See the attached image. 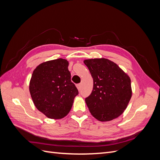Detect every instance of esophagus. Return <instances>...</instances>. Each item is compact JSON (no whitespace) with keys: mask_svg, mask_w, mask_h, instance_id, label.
I'll return each mask as SVG.
<instances>
[{"mask_svg":"<svg viewBox=\"0 0 160 160\" xmlns=\"http://www.w3.org/2000/svg\"><path fill=\"white\" fill-rule=\"evenodd\" d=\"M76 86H77V89H78V90L80 91L81 90V84H77Z\"/></svg>","mask_w":160,"mask_h":160,"instance_id":"34e87169","label":"esophagus"}]
</instances>
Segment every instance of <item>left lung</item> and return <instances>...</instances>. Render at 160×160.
I'll return each instance as SVG.
<instances>
[{
    "instance_id": "8db88e82",
    "label": "left lung",
    "mask_w": 160,
    "mask_h": 160,
    "mask_svg": "<svg viewBox=\"0 0 160 160\" xmlns=\"http://www.w3.org/2000/svg\"><path fill=\"white\" fill-rule=\"evenodd\" d=\"M93 79V88L85 102L91 115L100 122L118 118L132 95L131 79L120 67L105 58L84 60Z\"/></svg>"
}]
</instances>
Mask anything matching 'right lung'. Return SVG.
<instances>
[{"mask_svg":"<svg viewBox=\"0 0 160 160\" xmlns=\"http://www.w3.org/2000/svg\"><path fill=\"white\" fill-rule=\"evenodd\" d=\"M69 62L57 59L38 65L29 83L31 98L37 109L46 117L58 119L69 113L79 92L71 81Z\"/></svg>","mask_w":160,"mask_h":160,"instance_id":"obj_1","label":"right lung"}]
</instances>
